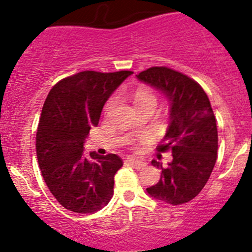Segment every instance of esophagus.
<instances>
[{
  "label": "esophagus",
  "mask_w": 252,
  "mask_h": 252,
  "mask_svg": "<svg viewBox=\"0 0 252 252\" xmlns=\"http://www.w3.org/2000/svg\"><path fill=\"white\" fill-rule=\"evenodd\" d=\"M126 162L128 163V165L133 166V167H135V168H141V167H144V166H145V162H144V161L136 160V158H126Z\"/></svg>",
  "instance_id": "34e87169"
}]
</instances>
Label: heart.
I'll return each mask as SVG.
<instances>
[{"label": "heart", "instance_id": "heart-1", "mask_svg": "<svg viewBox=\"0 0 252 252\" xmlns=\"http://www.w3.org/2000/svg\"><path fill=\"white\" fill-rule=\"evenodd\" d=\"M146 102H155L156 103V98L155 96L153 94V92L150 91L146 87H139L138 90L134 94V103L136 104H141V103H146ZM113 104V99H109L106 104V111H108L109 108Z\"/></svg>", "mask_w": 252, "mask_h": 252}]
</instances>
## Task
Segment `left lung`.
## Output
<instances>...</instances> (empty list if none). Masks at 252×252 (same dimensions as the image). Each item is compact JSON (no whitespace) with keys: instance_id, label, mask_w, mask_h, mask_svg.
<instances>
[{"instance_id":"left-lung-1","label":"left lung","mask_w":252,"mask_h":252,"mask_svg":"<svg viewBox=\"0 0 252 252\" xmlns=\"http://www.w3.org/2000/svg\"><path fill=\"white\" fill-rule=\"evenodd\" d=\"M136 77L162 92L170 104V126L158 151L170 150L172 161L166 167L151 161L161 177L146 192L172 206L187 203L203 189L217 161L218 130L211 102L199 84L168 67H150Z\"/></svg>"}]
</instances>
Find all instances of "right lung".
<instances>
[{
	"instance_id": "1",
	"label": "right lung",
	"mask_w": 252,
	"mask_h": 252,
	"mask_svg": "<svg viewBox=\"0 0 252 252\" xmlns=\"http://www.w3.org/2000/svg\"><path fill=\"white\" fill-rule=\"evenodd\" d=\"M131 71H82L49 92L36 130V158L56 201L75 213H94L113 196L114 175L123 166L116 154L84 153L90 129L98 126L104 103Z\"/></svg>"
}]
</instances>
